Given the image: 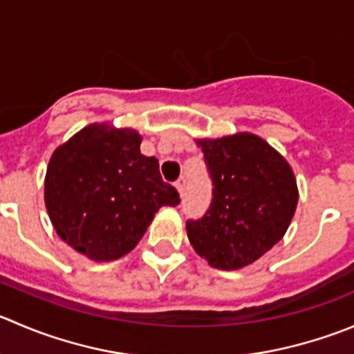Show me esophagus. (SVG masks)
<instances>
[{
	"mask_svg": "<svg viewBox=\"0 0 354 354\" xmlns=\"http://www.w3.org/2000/svg\"><path fill=\"white\" fill-rule=\"evenodd\" d=\"M176 188H178V192H180L181 197H183L185 190H187V178H185V176H180V178H178V181H176Z\"/></svg>",
	"mask_w": 354,
	"mask_h": 354,
	"instance_id": "34e87169",
	"label": "esophagus"
}]
</instances>
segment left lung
Masks as SVG:
<instances>
[{
    "label": "left lung",
    "mask_w": 354,
    "mask_h": 354,
    "mask_svg": "<svg viewBox=\"0 0 354 354\" xmlns=\"http://www.w3.org/2000/svg\"><path fill=\"white\" fill-rule=\"evenodd\" d=\"M197 145L214 188L207 212L187 221L188 239L212 268H243L286 235L299 198L296 178L272 145L250 133Z\"/></svg>",
    "instance_id": "8db88e82"
}]
</instances>
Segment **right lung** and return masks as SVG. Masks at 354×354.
Returning a JSON list of instances; mask_svg holds the SVG:
<instances>
[{"instance_id": "add662e5", "label": "right lung", "mask_w": 354, "mask_h": 354, "mask_svg": "<svg viewBox=\"0 0 354 354\" xmlns=\"http://www.w3.org/2000/svg\"><path fill=\"white\" fill-rule=\"evenodd\" d=\"M135 129L86 126L51 156L44 204L65 243L93 261H114L136 247L162 205L180 195L160 178L159 160L140 152Z\"/></svg>"}]
</instances>
